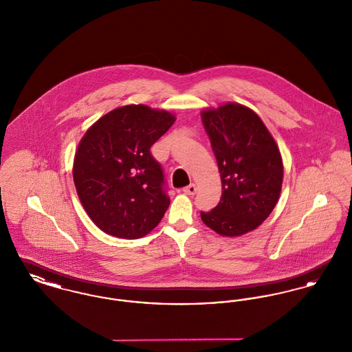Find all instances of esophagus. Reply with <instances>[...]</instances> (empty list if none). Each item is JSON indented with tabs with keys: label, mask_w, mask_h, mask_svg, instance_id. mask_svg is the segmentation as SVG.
I'll use <instances>...</instances> for the list:
<instances>
[{
	"label": "esophagus",
	"mask_w": 352,
	"mask_h": 352,
	"mask_svg": "<svg viewBox=\"0 0 352 352\" xmlns=\"http://www.w3.org/2000/svg\"><path fill=\"white\" fill-rule=\"evenodd\" d=\"M184 192L186 195H195L197 194V186L195 184H188L187 187H184Z\"/></svg>",
	"instance_id": "esophagus-1"
}]
</instances>
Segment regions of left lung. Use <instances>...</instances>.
Instances as JSON below:
<instances>
[{"label":"left lung","mask_w":352,"mask_h":352,"mask_svg":"<svg viewBox=\"0 0 352 352\" xmlns=\"http://www.w3.org/2000/svg\"><path fill=\"white\" fill-rule=\"evenodd\" d=\"M217 157L221 198L201 212L203 223L221 236L236 237L256 230L276 207L284 165L278 146L251 108L227 102L201 112Z\"/></svg>","instance_id":"1"}]
</instances>
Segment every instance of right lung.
Masks as SVG:
<instances>
[{
  "instance_id": "obj_1",
  "label": "right lung",
  "mask_w": 352,
  "mask_h": 352,
  "mask_svg": "<svg viewBox=\"0 0 352 352\" xmlns=\"http://www.w3.org/2000/svg\"><path fill=\"white\" fill-rule=\"evenodd\" d=\"M175 116L144 104L116 108L83 135L72 177L85 212L102 232L140 239L164 218L170 204L151 145Z\"/></svg>"
}]
</instances>
